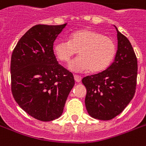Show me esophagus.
<instances>
[{
  "instance_id": "esophagus-1",
  "label": "esophagus",
  "mask_w": 146,
  "mask_h": 146,
  "mask_svg": "<svg viewBox=\"0 0 146 146\" xmlns=\"http://www.w3.org/2000/svg\"><path fill=\"white\" fill-rule=\"evenodd\" d=\"M74 80H75L76 82H80L81 80H82V77L79 75H74Z\"/></svg>"
}]
</instances>
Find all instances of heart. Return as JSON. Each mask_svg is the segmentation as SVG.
Listing matches in <instances>:
<instances>
[{
    "mask_svg": "<svg viewBox=\"0 0 146 146\" xmlns=\"http://www.w3.org/2000/svg\"><path fill=\"white\" fill-rule=\"evenodd\" d=\"M53 50L57 59L64 63H68L79 51L80 57L69 64L73 72L99 73L112 64L117 48L111 38L96 31L82 29L72 33L69 41L55 43Z\"/></svg>",
    "mask_w": 146,
    "mask_h": 146,
    "instance_id": "obj_1",
    "label": "heart"
}]
</instances>
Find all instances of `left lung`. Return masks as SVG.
I'll return each mask as SVG.
<instances>
[{"instance_id": "obj_1", "label": "left lung", "mask_w": 146, "mask_h": 146, "mask_svg": "<svg viewBox=\"0 0 146 146\" xmlns=\"http://www.w3.org/2000/svg\"><path fill=\"white\" fill-rule=\"evenodd\" d=\"M114 27L117 32V50L113 62L102 73L82 80L86 88V110L92 117L98 120H109L120 114L136 92V54L128 38Z\"/></svg>"}]
</instances>
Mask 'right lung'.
Segmentation results:
<instances>
[{
  "mask_svg": "<svg viewBox=\"0 0 146 146\" xmlns=\"http://www.w3.org/2000/svg\"><path fill=\"white\" fill-rule=\"evenodd\" d=\"M66 26H33L19 40L11 56L13 96L24 111L41 121L62 115L75 84L73 73L58 64L53 50Z\"/></svg>",
  "mask_w": 146,
  "mask_h": 146,
  "instance_id": "1",
  "label": "right lung"
}]
</instances>
